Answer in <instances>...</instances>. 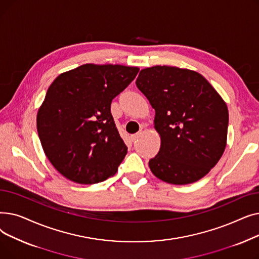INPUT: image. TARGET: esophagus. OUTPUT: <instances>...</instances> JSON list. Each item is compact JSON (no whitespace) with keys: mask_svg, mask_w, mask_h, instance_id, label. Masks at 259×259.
<instances>
[{"mask_svg":"<svg viewBox=\"0 0 259 259\" xmlns=\"http://www.w3.org/2000/svg\"><path fill=\"white\" fill-rule=\"evenodd\" d=\"M140 135H141V132H138V133H135V134H132V135H131V141H132V142L137 141V140L140 138Z\"/></svg>","mask_w":259,"mask_h":259,"instance_id":"34e87169","label":"esophagus"}]
</instances>
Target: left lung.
Here are the masks:
<instances>
[{
	"label": "left lung",
	"mask_w": 259,
	"mask_h": 259,
	"mask_svg": "<svg viewBox=\"0 0 259 259\" xmlns=\"http://www.w3.org/2000/svg\"><path fill=\"white\" fill-rule=\"evenodd\" d=\"M155 110L160 148L149 167L173 185L192 184L219 162L227 145L228 108L198 72L171 66L141 70L135 81Z\"/></svg>",
	"instance_id": "8db88e82"
}]
</instances>
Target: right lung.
<instances>
[{
  "mask_svg": "<svg viewBox=\"0 0 259 259\" xmlns=\"http://www.w3.org/2000/svg\"><path fill=\"white\" fill-rule=\"evenodd\" d=\"M138 67L85 64L60 74L36 116L38 138L52 166L77 184L106 181L127 154L111 102L135 78Z\"/></svg>",
  "mask_w": 259,
  "mask_h": 259,
  "instance_id": "add662e5",
  "label": "right lung"
}]
</instances>
